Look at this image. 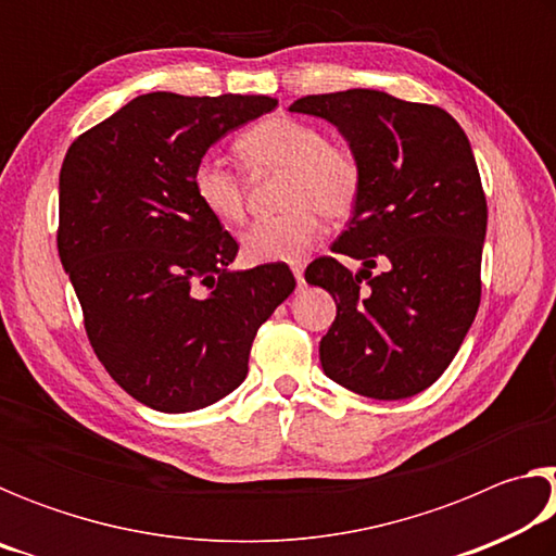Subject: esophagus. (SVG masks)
Segmentation results:
<instances>
[{"instance_id":"obj_1","label":"esophagus","mask_w":556,"mask_h":556,"mask_svg":"<svg viewBox=\"0 0 556 556\" xmlns=\"http://www.w3.org/2000/svg\"><path fill=\"white\" fill-rule=\"evenodd\" d=\"M291 271H294V277H296V285L299 287H304V265H291Z\"/></svg>"}]
</instances>
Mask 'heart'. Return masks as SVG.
I'll return each instance as SVG.
<instances>
[{"label":"heart","mask_w":556,"mask_h":556,"mask_svg":"<svg viewBox=\"0 0 556 556\" xmlns=\"http://www.w3.org/2000/svg\"><path fill=\"white\" fill-rule=\"evenodd\" d=\"M238 152L252 168H285L279 203L285 211L252 223L240 235L242 255L255 265L299 262L318 235V213L341 220L361 193V168L343 149L328 147L316 127L291 117H269L244 131ZM193 193L215 220H242V181L218 156H203L193 168Z\"/></svg>","instance_id":"b5f03b06"}]
</instances>
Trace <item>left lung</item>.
<instances>
[{
  "label": "left lung",
  "mask_w": 556,
  "mask_h": 556,
  "mask_svg": "<svg viewBox=\"0 0 556 556\" xmlns=\"http://www.w3.org/2000/svg\"><path fill=\"white\" fill-rule=\"evenodd\" d=\"M289 112L331 122L361 168L331 250L363 267H306L308 285L336 301L321 368L363 397H412L448 368L481 304L488 208L466 131L441 108L370 88L299 98Z\"/></svg>",
  "instance_id": "obj_1"
}]
</instances>
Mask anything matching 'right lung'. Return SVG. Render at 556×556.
<instances>
[{"label":"right lung","mask_w":556,"mask_h":556,"mask_svg":"<svg viewBox=\"0 0 556 556\" xmlns=\"http://www.w3.org/2000/svg\"><path fill=\"white\" fill-rule=\"evenodd\" d=\"M269 96L147 92L71 144L59 178V255L100 363L156 412L223 400L248 375L257 328L296 287L285 262L232 269L238 242L191 178Z\"/></svg>","instance_id":"obj_1"}]
</instances>
